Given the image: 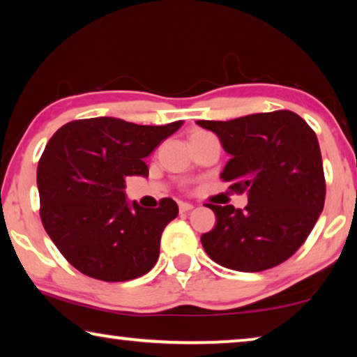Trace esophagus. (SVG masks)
<instances>
[{"mask_svg": "<svg viewBox=\"0 0 357 357\" xmlns=\"http://www.w3.org/2000/svg\"><path fill=\"white\" fill-rule=\"evenodd\" d=\"M194 208V205L185 204V202H179V213H188Z\"/></svg>", "mask_w": 357, "mask_h": 357, "instance_id": "1", "label": "esophagus"}]
</instances>
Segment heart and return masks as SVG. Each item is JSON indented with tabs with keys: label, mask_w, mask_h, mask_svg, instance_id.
Here are the masks:
<instances>
[{
	"label": "heart",
	"mask_w": 357,
	"mask_h": 357,
	"mask_svg": "<svg viewBox=\"0 0 357 357\" xmlns=\"http://www.w3.org/2000/svg\"><path fill=\"white\" fill-rule=\"evenodd\" d=\"M197 132H204V131H194V132H192V135H197Z\"/></svg>",
	"instance_id": "heart-1"
}]
</instances>
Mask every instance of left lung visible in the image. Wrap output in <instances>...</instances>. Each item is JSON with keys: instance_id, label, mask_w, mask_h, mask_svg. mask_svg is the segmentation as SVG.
<instances>
[{"instance_id": "obj_1", "label": "left lung", "mask_w": 357, "mask_h": 357, "mask_svg": "<svg viewBox=\"0 0 357 357\" xmlns=\"http://www.w3.org/2000/svg\"><path fill=\"white\" fill-rule=\"evenodd\" d=\"M197 125L215 132L231 155L221 179L248 197L245 210L208 205L216 226L200 237L205 252L242 273L284 263L310 236L326 200L316 132L290 110Z\"/></svg>"}]
</instances>
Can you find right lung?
I'll use <instances>...</instances> for the list:
<instances>
[{
  "instance_id": "1",
  "label": "right lung",
  "mask_w": 357,
  "mask_h": 357,
  "mask_svg": "<svg viewBox=\"0 0 357 357\" xmlns=\"http://www.w3.org/2000/svg\"><path fill=\"white\" fill-rule=\"evenodd\" d=\"M183 121L136 125L114 116L75 120L54 132L36 169L43 226L73 268L89 278L125 282L157 263L173 199L147 210L128 202L125 179L149 176L144 158Z\"/></svg>"
}]
</instances>
